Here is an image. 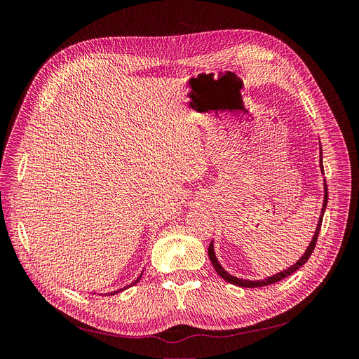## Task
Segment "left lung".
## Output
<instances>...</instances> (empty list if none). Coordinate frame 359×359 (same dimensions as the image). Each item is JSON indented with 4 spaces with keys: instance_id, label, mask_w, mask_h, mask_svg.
<instances>
[{
    "instance_id": "left-lung-1",
    "label": "left lung",
    "mask_w": 359,
    "mask_h": 359,
    "mask_svg": "<svg viewBox=\"0 0 359 359\" xmlns=\"http://www.w3.org/2000/svg\"><path fill=\"white\" fill-rule=\"evenodd\" d=\"M320 169L323 170V165H322V153H320ZM323 182H325V184H323V186H325V187H323V191H325V196H323V208H322V212H320V217H319V222H318L316 232H314V236H313V240H311V243H310L309 248L306 250V253H304V255L301 256V259L298 260V262H297L295 265H292L290 268H287V269H285V271H281V273H278V274H276V276H273V277H268V278H265V280H262V281H250V280H243V278H238V277H233V276H231V274H227V273H226V271L223 269V266L219 264V260H217L215 255H214V245H212V243H211V244H210V247H208V256H210V260H211V264H212L214 269L217 271V274H219L222 278H224L226 281H229V283L236 285V286H243V287H260V286H266V285L277 283V281L286 278L287 276H290V274L295 273L297 269H299L304 264L307 262L309 257L311 256L314 247H316V241H318V236H319V232H320V226H322L323 212H325V208H327V203H328V186H327V181H323Z\"/></svg>"
}]
</instances>
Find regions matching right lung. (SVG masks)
I'll list each match as a JSON object with an SVG mask.
<instances>
[{
    "mask_svg": "<svg viewBox=\"0 0 359 359\" xmlns=\"http://www.w3.org/2000/svg\"><path fill=\"white\" fill-rule=\"evenodd\" d=\"M140 277H142V276H140ZM140 277H139V278H137V280L135 281V283H132V285H130V286H133V285H136V283H137V281L140 280ZM127 287H128V286H127ZM127 287H124V289H127ZM118 292H119V290H116V292H111V295H114V293H118Z\"/></svg>",
    "mask_w": 359,
    "mask_h": 359,
    "instance_id": "obj_1",
    "label": "right lung"
}]
</instances>
